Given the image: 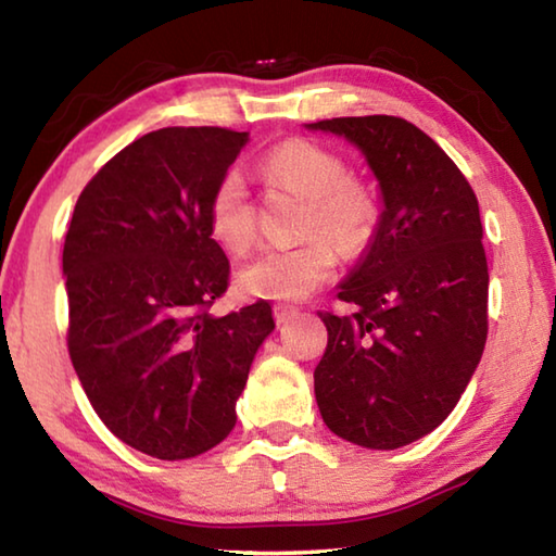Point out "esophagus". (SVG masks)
Instances as JSON below:
<instances>
[{"instance_id":"1","label":"esophagus","mask_w":556,"mask_h":556,"mask_svg":"<svg viewBox=\"0 0 556 556\" xmlns=\"http://www.w3.org/2000/svg\"><path fill=\"white\" fill-rule=\"evenodd\" d=\"M296 316V308L294 306H289V304H275V321L281 326V324H287V321H291V318Z\"/></svg>"}]
</instances>
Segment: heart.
Listing matches in <instances>:
<instances>
[{"label": "heart", "instance_id": "b5f03b06", "mask_svg": "<svg viewBox=\"0 0 556 556\" xmlns=\"http://www.w3.org/2000/svg\"><path fill=\"white\" fill-rule=\"evenodd\" d=\"M265 174L308 199L304 235H314L296 248H269L238 271L242 294L257 299H304L333 275L338 248L353 252L368 240L375 220V201L368 188L348 178V166L331 149L304 139H291L265 156ZM211 230L223 248L244 252L257 238L255 203L240 168H228L215 186ZM332 239L328 241L325 235Z\"/></svg>", "mask_w": 556, "mask_h": 556}]
</instances>
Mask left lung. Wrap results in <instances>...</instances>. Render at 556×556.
Returning a JSON list of instances; mask_svg holds the SVG:
<instances>
[{
  "label": "left lung",
  "instance_id": "left-lung-1",
  "mask_svg": "<svg viewBox=\"0 0 556 556\" xmlns=\"http://www.w3.org/2000/svg\"><path fill=\"white\" fill-rule=\"evenodd\" d=\"M306 129L361 149L382 199L368 248L338 285L355 314H318L328 331L314 370L318 409L351 444L407 446L448 417L485 348L476 193L444 149L402 117H333Z\"/></svg>",
  "mask_w": 556,
  "mask_h": 556
}]
</instances>
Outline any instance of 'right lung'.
<instances>
[{
  "mask_svg": "<svg viewBox=\"0 0 556 556\" xmlns=\"http://www.w3.org/2000/svg\"><path fill=\"white\" fill-rule=\"evenodd\" d=\"M248 142V131L223 127L149 131L75 203L63 244L68 353L98 417L147 456L181 460L218 446L275 331L262 299L208 314L230 277L211 199Z\"/></svg>",
  "mask_w": 556,
  "mask_h": 556,
  "instance_id": "right-lung-1",
  "label": "right lung"
}]
</instances>
